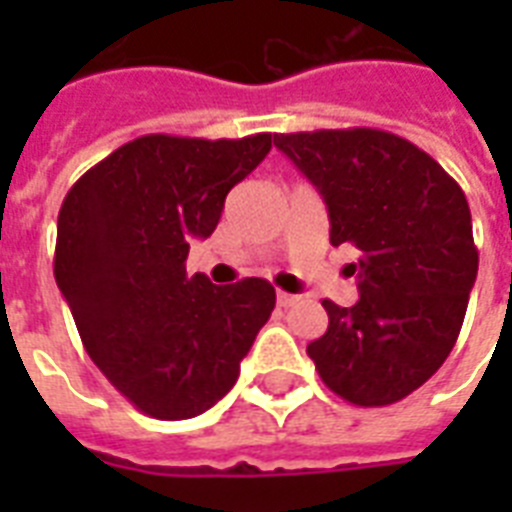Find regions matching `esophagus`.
Here are the masks:
<instances>
[{"instance_id": "esophagus-1", "label": "esophagus", "mask_w": 512, "mask_h": 512, "mask_svg": "<svg viewBox=\"0 0 512 512\" xmlns=\"http://www.w3.org/2000/svg\"><path fill=\"white\" fill-rule=\"evenodd\" d=\"M276 300H279L281 308H289V305H295L297 300H300V297L289 295V292H279V295H276Z\"/></svg>"}]
</instances>
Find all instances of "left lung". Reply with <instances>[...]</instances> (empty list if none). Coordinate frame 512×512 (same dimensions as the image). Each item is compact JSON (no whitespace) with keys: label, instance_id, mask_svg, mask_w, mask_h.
<instances>
[{"label":"left lung","instance_id":"8db88e82","mask_svg":"<svg viewBox=\"0 0 512 512\" xmlns=\"http://www.w3.org/2000/svg\"><path fill=\"white\" fill-rule=\"evenodd\" d=\"M273 146L321 193L329 241L358 249V303H321L329 327L308 356L350 404H396L438 372L460 335L478 273L468 199L393 132H292Z\"/></svg>","mask_w":512,"mask_h":512}]
</instances>
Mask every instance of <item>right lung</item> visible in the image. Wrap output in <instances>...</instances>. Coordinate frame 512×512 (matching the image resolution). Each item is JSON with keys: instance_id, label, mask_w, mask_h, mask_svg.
<instances>
[{"instance_id": "1", "label": "right lung", "mask_w": 512, "mask_h": 512, "mask_svg": "<svg viewBox=\"0 0 512 512\" xmlns=\"http://www.w3.org/2000/svg\"><path fill=\"white\" fill-rule=\"evenodd\" d=\"M271 151L241 140L143 135L84 172L63 199L55 281L108 382L143 414L188 420L239 380L271 319L265 279L215 287L185 276L191 239L217 228L225 196Z\"/></svg>"}]
</instances>
